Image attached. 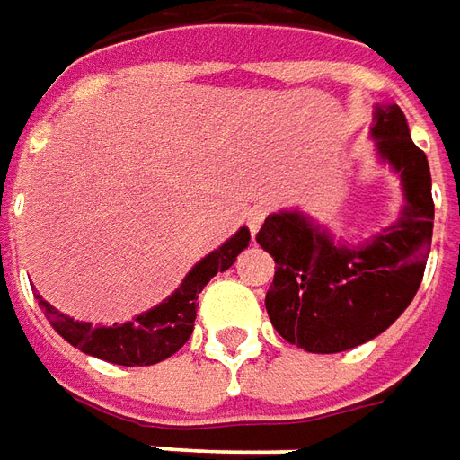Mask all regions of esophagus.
Here are the masks:
<instances>
[{"mask_svg":"<svg viewBox=\"0 0 460 460\" xmlns=\"http://www.w3.org/2000/svg\"><path fill=\"white\" fill-rule=\"evenodd\" d=\"M270 217V208L267 206H254L249 214H246V224H249V231L256 234V231L261 229V224H264V218Z\"/></svg>","mask_w":460,"mask_h":460,"instance_id":"1","label":"esophagus"}]
</instances>
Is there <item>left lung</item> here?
<instances>
[{
  "label": "left lung",
  "mask_w": 460,
  "mask_h": 460,
  "mask_svg": "<svg viewBox=\"0 0 460 460\" xmlns=\"http://www.w3.org/2000/svg\"><path fill=\"white\" fill-rule=\"evenodd\" d=\"M377 155L401 173V217L360 246L332 239L302 211L264 221L256 242L274 256L267 312L274 330L307 352H342L385 332L413 302L433 236L426 153L398 105H375Z\"/></svg>",
  "instance_id": "left-lung-1"
}]
</instances>
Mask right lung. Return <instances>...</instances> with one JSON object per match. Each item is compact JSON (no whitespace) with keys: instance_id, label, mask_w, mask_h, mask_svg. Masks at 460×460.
Returning <instances> with one entry per match:
<instances>
[{"instance_id":"add662e5","label":"right lung","mask_w":460,"mask_h":460,"mask_svg":"<svg viewBox=\"0 0 460 460\" xmlns=\"http://www.w3.org/2000/svg\"><path fill=\"white\" fill-rule=\"evenodd\" d=\"M252 234L246 226L236 231L229 242L221 243L217 252L204 256L193 270L186 274L173 295L164 299L158 307L148 309L138 314L133 322L125 324H112V327H93L90 322H80L62 314L49 302L37 295L40 307L45 309V317L55 327L59 337H65L73 348L83 349L85 355L100 358V360L112 362V365H155V362L171 358L173 352L189 342L193 332V320H196V307H199V295L211 277L218 271H226L249 246Z\"/></svg>"}]
</instances>
